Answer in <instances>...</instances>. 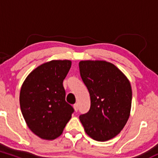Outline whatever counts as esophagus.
Listing matches in <instances>:
<instances>
[{
    "label": "esophagus",
    "mask_w": 158,
    "mask_h": 158,
    "mask_svg": "<svg viewBox=\"0 0 158 158\" xmlns=\"http://www.w3.org/2000/svg\"><path fill=\"white\" fill-rule=\"evenodd\" d=\"M73 108H74V110H75L76 112H77V110H78V104H77V103H76V104L73 105Z\"/></svg>",
    "instance_id": "esophagus-1"
}]
</instances>
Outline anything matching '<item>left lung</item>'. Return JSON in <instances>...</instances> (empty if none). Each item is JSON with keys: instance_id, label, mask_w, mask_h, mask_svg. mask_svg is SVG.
I'll return each instance as SVG.
<instances>
[{"instance_id": "8db88e82", "label": "left lung", "mask_w": 158, "mask_h": 158, "mask_svg": "<svg viewBox=\"0 0 158 158\" xmlns=\"http://www.w3.org/2000/svg\"><path fill=\"white\" fill-rule=\"evenodd\" d=\"M83 82L90 94V108L79 117L85 133L99 142L114 138L130 116L132 90L126 76L112 63L102 60L79 61Z\"/></svg>"}]
</instances>
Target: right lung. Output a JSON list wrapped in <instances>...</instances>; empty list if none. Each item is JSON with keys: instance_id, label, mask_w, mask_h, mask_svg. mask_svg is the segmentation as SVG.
Returning a JSON list of instances; mask_svg holds the SVG:
<instances>
[{"instance_id": "1", "label": "right lung", "mask_w": 158, "mask_h": 158, "mask_svg": "<svg viewBox=\"0 0 158 158\" xmlns=\"http://www.w3.org/2000/svg\"><path fill=\"white\" fill-rule=\"evenodd\" d=\"M70 60H52L39 65L27 76L20 91V106L28 128L43 139L59 137L73 108L65 101L63 81Z\"/></svg>"}]
</instances>
